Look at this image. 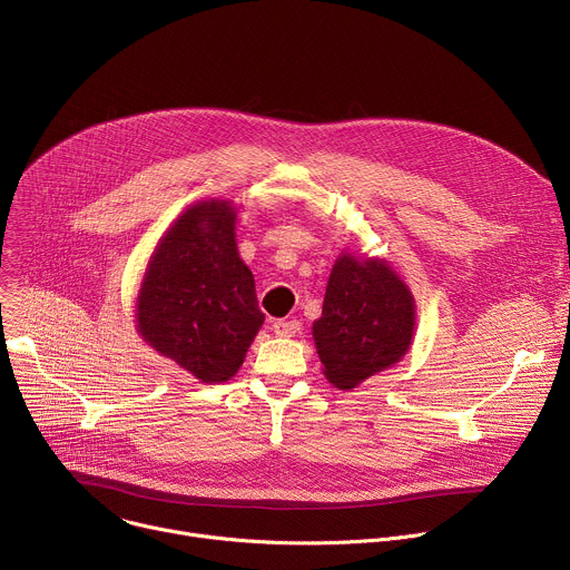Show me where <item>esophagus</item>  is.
I'll return each instance as SVG.
<instances>
[{
    "instance_id": "obj_1",
    "label": "esophagus",
    "mask_w": 570,
    "mask_h": 570,
    "mask_svg": "<svg viewBox=\"0 0 570 570\" xmlns=\"http://www.w3.org/2000/svg\"><path fill=\"white\" fill-rule=\"evenodd\" d=\"M273 332L277 336H295L299 332V320H275Z\"/></svg>"
}]
</instances>
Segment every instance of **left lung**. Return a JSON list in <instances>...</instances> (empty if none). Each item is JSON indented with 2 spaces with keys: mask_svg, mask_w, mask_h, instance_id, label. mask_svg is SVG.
Masks as SVG:
<instances>
[{
  "mask_svg": "<svg viewBox=\"0 0 570 570\" xmlns=\"http://www.w3.org/2000/svg\"><path fill=\"white\" fill-rule=\"evenodd\" d=\"M415 304L396 273L379 259L343 255L327 284L322 317L313 322L324 376L341 390L394 365L411 345Z\"/></svg>",
  "mask_w": 570,
  "mask_h": 570,
  "instance_id": "obj_1",
  "label": "left lung"
}]
</instances>
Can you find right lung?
<instances>
[{"instance_id": "1", "label": "right lung", "mask_w": 570, "mask_h": 570, "mask_svg": "<svg viewBox=\"0 0 570 570\" xmlns=\"http://www.w3.org/2000/svg\"><path fill=\"white\" fill-rule=\"evenodd\" d=\"M234 218L225 200L187 209L159 240L137 299L144 341L203 383L234 376L264 324Z\"/></svg>"}]
</instances>
